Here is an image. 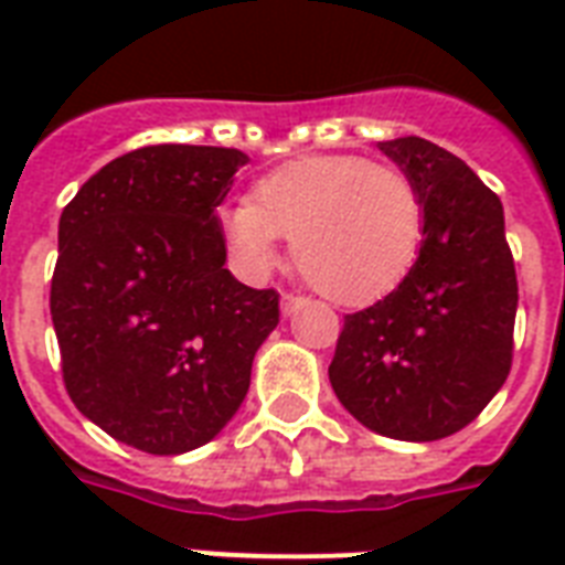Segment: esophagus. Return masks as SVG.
<instances>
[{
	"mask_svg": "<svg viewBox=\"0 0 565 565\" xmlns=\"http://www.w3.org/2000/svg\"><path fill=\"white\" fill-rule=\"evenodd\" d=\"M308 305V299L305 296H292V292H284L281 296V313L284 317H292L296 310H301Z\"/></svg>",
	"mask_w": 565,
	"mask_h": 565,
	"instance_id": "34e87169",
	"label": "esophagus"
}]
</instances>
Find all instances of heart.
<instances>
[{"mask_svg":"<svg viewBox=\"0 0 565 565\" xmlns=\"http://www.w3.org/2000/svg\"><path fill=\"white\" fill-rule=\"evenodd\" d=\"M231 255L252 273L292 239L301 278L340 305H372L407 278L425 234L419 190L361 154H313L257 181L248 204L220 211Z\"/></svg>","mask_w":565,"mask_h":565,"instance_id":"obj_1","label":"heart"}]
</instances>
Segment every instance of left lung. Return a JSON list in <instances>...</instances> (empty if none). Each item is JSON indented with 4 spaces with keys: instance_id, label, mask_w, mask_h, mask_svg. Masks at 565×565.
Wrapping results in <instances>:
<instances>
[{
    "instance_id": "obj_1",
    "label": "left lung",
    "mask_w": 565,
    "mask_h": 565,
    "mask_svg": "<svg viewBox=\"0 0 565 565\" xmlns=\"http://www.w3.org/2000/svg\"><path fill=\"white\" fill-rule=\"evenodd\" d=\"M377 149L419 190L425 234L407 278L345 317L328 377L361 425L430 443L466 428L508 381L516 269L499 195L457 154L422 137Z\"/></svg>"
}]
</instances>
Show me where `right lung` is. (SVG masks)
<instances>
[{"label": "right lung", "mask_w": 565, "mask_h": 565, "mask_svg": "<svg viewBox=\"0 0 565 565\" xmlns=\"http://www.w3.org/2000/svg\"><path fill=\"white\" fill-rule=\"evenodd\" d=\"M248 154L143 146L105 163L57 222L52 326L75 407L146 455L211 443L248 393L278 292L225 269L216 207Z\"/></svg>", "instance_id": "obj_1"}]
</instances>
